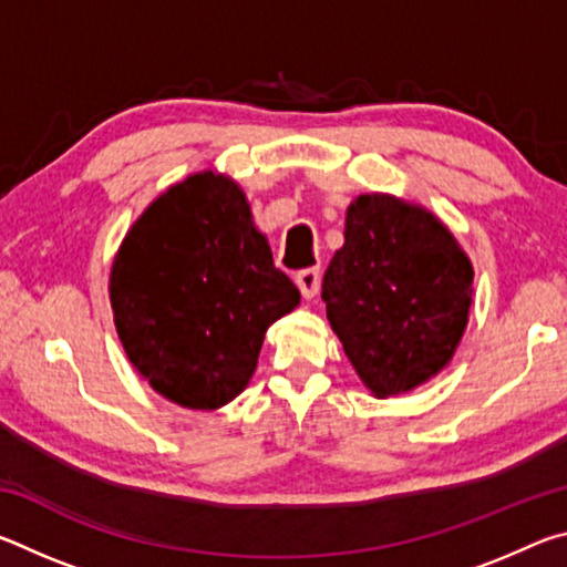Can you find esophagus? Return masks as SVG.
<instances>
[{
    "mask_svg": "<svg viewBox=\"0 0 567 567\" xmlns=\"http://www.w3.org/2000/svg\"><path fill=\"white\" fill-rule=\"evenodd\" d=\"M295 282L300 287L302 297L310 300V297H315L320 290V267H305V270L295 275Z\"/></svg>",
    "mask_w": 567,
    "mask_h": 567,
    "instance_id": "1",
    "label": "esophagus"
}]
</instances>
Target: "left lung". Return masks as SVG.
Wrapping results in <instances>:
<instances>
[{
    "label": "left lung",
    "instance_id": "1",
    "mask_svg": "<svg viewBox=\"0 0 567 567\" xmlns=\"http://www.w3.org/2000/svg\"><path fill=\"white\" fill-rule=\"evenodd\" d=\"M322 300L364 388L400 395L453 360L473 302V265L433 213L372 192L348 207Z\"/></svg>",
    "mask_w": 567,
    "mask_h": 567
}]
</instances>
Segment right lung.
Listing matches in <instances>:
<instances>
[{
  "instance_id": "obj_1",
  "label": "right lung",
  "mask_w": 567,
  "mask_h": 567,
  "mask_svg": "<svg viewBox=\"0 0 567 567\" xmlns=\"http://www.w3.org/2000/svg\"><path fill=\"white\" fill-rule=\"evenodd\" d=\"M114 328L162 398L217 410L247 388L267 328L300 305L245 192L213 169L172 185L124 235L110 272Z\"/></svg>"
}]
</instances>
